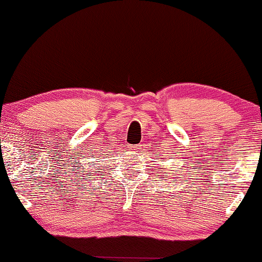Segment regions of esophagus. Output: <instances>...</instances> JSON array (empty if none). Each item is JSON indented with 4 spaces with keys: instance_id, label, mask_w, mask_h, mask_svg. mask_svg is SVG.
I'll return each instance as SVG.
<instances>
[{
    "instance_id": "esophagus-1",
    "label": "esophagus",
    "mask_w": 262,
    "mask_h": 262,
    "mask_svg": "<svg viewBox=\"0 0 262 262\" xmlns=\"http://www.w3.org/2000/svg\"><path fill=\"white\" fill-rule=\"evenodd\" d=\"M140 149V145H135V146H132V150H137Z\"/></svg>"
}]
</instances>
